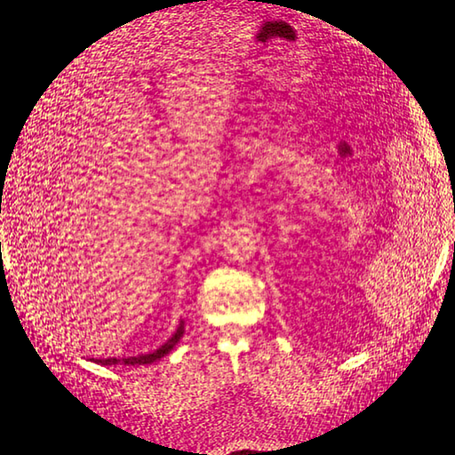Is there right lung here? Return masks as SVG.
<instances>
[{
  "label": "right lung",
  "mask_w": 455,
  "mask_h": 455,
  "mask_svg": "<svg viewBox=\"0 0 455 455\" xmlns=\"http://www.w3.org/2000/svg\"><path fill=\"white\" fill-rule=\"evenodd\" d=\"M186 323L183 321H180V324H178V331L173 332L166 342H164L158 350H154V352H150V354H140V355H131V357H108V360H93L95 363H101V365H148V363H154V362H158V360H162L164 355H168L172 350H173V346H176L178 342H180V338L183 336V332H186V326H183Z\"/></svg>",
  "instance_id": "right-lung-1"
}]
</instances>
